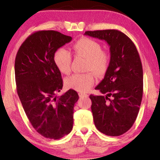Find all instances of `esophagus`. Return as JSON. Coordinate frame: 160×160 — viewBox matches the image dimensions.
<instances>
[{"label": "esophagus", "instance_id": "1", "mask_svg": "<svg viewBox=\"0 0 160 160\" xmlns=\"http://www.w3.org/2000/svg\"><path fill=\"white\" fill-rule=\"evenodd\" d=\"M79 96L80 97V98H82V97H87L89 96L87 94H85V93H82V92H80L79 93Z\"/></svg>", "mask_w": 160, "mask_h": 160}]
</instances>
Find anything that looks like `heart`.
I'll list each match as a JSON object with an SVG mask.
<instances>
[{
	"instance_id": "obj_1",
	"label": "heart",
	"mask_w": 160,
	"mask_h": 160,
	"mask_svg": "<svg viewBox=\"0 0 160 160\" xmlns=\"http://www.w3.org/2000/svg\"><path fill=\"white\" fill-rule=\"evenodd\" d=\"M72 48L76 56L86 58L85 71L89 72L75 74L68 77L65 80V86L69 89L85 92L94 85L93 72L98 78H102L107 73L110 65V56L108 52L102 50V46L98 42L88 38L77 40L72 45ZM53 61L62 74H68L71 72V56L67 49H57L54 53Z\"/></svg>"
}]
</instances>
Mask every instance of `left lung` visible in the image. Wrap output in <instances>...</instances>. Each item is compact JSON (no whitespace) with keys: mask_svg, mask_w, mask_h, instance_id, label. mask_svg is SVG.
<instances>
[{"mask_svg":"<svg viewBox=\"0 0 160 160\" xmlns=\"http://www.w3.org/2000/svg\"><path fill=\"white\" fill-rule=\"evenodd\" d=\"M85 35L105 40L111 59L102 82L95 87L104 95H90L97 129L119 136L130 129L137 118L143 95V69L135 44L118 30L88 31Z\"/></svg>","mask_w":160,"mask_h":160,"instance_id":"left-lung-1","label":"left lung"}]
</instances>
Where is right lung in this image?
I'll use <instances>...</instances> for the list:
<instances>
[{
  "label": "right lung",
  "instance_id": "right-lung-1",
  "mask_svg": "<svg viewBox=\"0 0 160 160\" xmlns=\"http://www.w3.org/2000/svg\"><path fill=\"white\" fill-rule=\"evenodd\" d=\"M71 40L56 31H39L28 37L16 56L18 95L32 126L47 138H61L73 128L74 107L79 95L69 89L56 96L63 81L53 61L57 49Z\"/></svg>",
  "mask_w": 160,
  "mask_h": 160
}]
</instances>
